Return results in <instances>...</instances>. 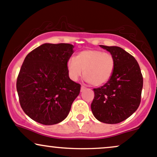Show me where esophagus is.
<instances>
[{
  "label": "esophagus",
  "mask_w": 157,
  "mask_h": 157,
  "mask_svg": "<svg viewBox=\"0 0 157 157\" xmlns=\"http://www.w3.org/2000/svg\"><path fill=\"white\" fill-rule=\"evenodd\" d=\"M86 89V87L84 86H81V92H82L83 90H85Z\"/></svg>",
  "instance_id": "obj_1"
}]
</instances>
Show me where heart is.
<instances>
[{
	"instance_id": "1",
	"label": "heart",
	"mask_w": 157,
	"mask_h": 157,
	"mask_svg": "<svg viewBox=\"0 0 157 157\" xmlns=\"http://www.w3.org/2000/svg\"><path fill=\"white\" fill-rule=\"evenodd\" d=\"M115 61L112 53L97 49H86L70 58L67 63L68 75L74 80L82 75L87 82L100 86L109 81L115 69Z\"/></svg>"
}]
</instances>
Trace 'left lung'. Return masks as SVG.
<instances>
[{
  "instance_id": "left-lung-1",
  "label": "left lung",
  "mask_w": 157,
  "mask_h": 157,
  "mask_svg": "<svg viewBox=\"0 0 157 157\" xmlns=\"http://www.w3.org/2000/svg\"><path fill=\"white\" fill-rule=\"evenodd\" d=\"M113 55L115 65L109 81L94 89L91 109L94 116L106 124H118L135 113L141 102L143 77L135 58L116 46L100 45Z\"/></svg>"
}]
</instances>
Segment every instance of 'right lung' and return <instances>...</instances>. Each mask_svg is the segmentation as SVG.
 <instances>
[{"label":"right lung","mask_w":157,"mask_h":157,"mask_svg":"<svg viewBox=\"0 0 157 157\" xmlns=\"http://www.w3.org/2000/svg\"><path fill=\"white\" fill-rule=\"evenodd\" d=\"M73 44L45 43L27 55L16 82L20 105L35 121L59 123L68 116L80 84L69 78L67 63Z\"/></svg>","instance_id":"add662e5"}]
</instances>
